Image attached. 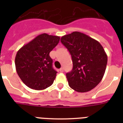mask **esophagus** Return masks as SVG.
<instances>
[{
	"mask_svg": "<svg viewBox=\"0 0 123 123\" xmlns=\"http://www.w3.org/2000/svg\"><path fill=\"white\" fill-rule=\"evenodd\" d=\"M63 71H64L63 68H61L60 69V71L61 73H63Z\"/></svg>",
	"mask_w": 123,
	"mask_h": 123,
	"instance_id": "esophagus-1",
	"label": "esophagus"
}]
</instances>
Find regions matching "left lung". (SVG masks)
Segmentation results:
<instances>
[{"mask_svg":"<svg viewBox=\"0 0 123 123\" xmlns=\"http://www.w3.org/2000/svg\"><path fill=\"white\" fill-rule=\"evenodd\" d=\"M61 42L72 58L73 69L66 74L69 87L78 92L95 87L104 77L108 60L102 45L78 31L62 36Z\"/></svg>","mask_w":123,"mask_h":123,"instance_id":"8db88e82","label":"left lung"}]
</instances>
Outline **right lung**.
Returning <instances> with one entry per match:
<instances>
[{
	"instance_id": "obj_1",
	"label": "right lung",
	"mask_w": 123,
	"mask_h": 123,
	"mask_svg": "<svg viewBox=\"0 0 123 123\" xmlns=\"http://www.w3.org/2000/svg\"><path fill=\"white\" fill-rule=\"evenodd\" d=\"M59 36L41 34L23 45L15 56L18 76L25 85L34 90L50 86L56 76L50 52L59 42Z\"/></svg>"
}]
</instances>
